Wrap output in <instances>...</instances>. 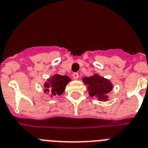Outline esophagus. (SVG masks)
<instances>
[{"label": "esophagus", "instance_id": "1", "mask_svg": "<svg viewBox=\"0 0 148 148\" xmlns=\"http://www.w3.org/2000/svg\"><path fill=\"white\" fill-rule=\"evenodd\" d=\"M72 76H73L74 80H77L78 77H79V74H78V73H74Z\"/></svg>", "mask_w": 148, "mask_h": 148}]
</instances>
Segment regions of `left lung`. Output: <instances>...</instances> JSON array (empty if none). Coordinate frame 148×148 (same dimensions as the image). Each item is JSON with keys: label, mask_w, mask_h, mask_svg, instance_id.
<instances>
[{"label": "left lung", "mask_w": 148, "mask_h": 148, "mask_svg": "<svg viewBox=\"0 0 148 148\" xmlns=\"http://www.w3.org/2000/svg\"><path fill=\"white\" fill-rule=\"evenodd\" d=\"M90 97H96L99 101L106 102L109 99V94L113 89V84L107 78L95 74L90 77H84L82 79Z\"/></svg>", "instance_id": "obj_1"}]
</instances>
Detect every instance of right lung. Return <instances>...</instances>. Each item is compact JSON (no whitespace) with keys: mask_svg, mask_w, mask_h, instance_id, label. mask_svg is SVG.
I'll return each instance as SVG.
<instances>
[{"mask_svg":"<svg viewBox=\"0 0 148 148\" xmlns=\"http://www.w3.org/2000/svg\"><path fill=\"white\" fill-rule=\"evenodd\" d=\"M71 81V79L67 75H60L55 74L46 80L44 84L45 89L43 90L44 93L53 97V96H60L64 92L66 85Z\"/></svg>","mask_w":148,"mask_h":148,"instance_id":"right-lung-1","label":"right lung"}]
</instances>
